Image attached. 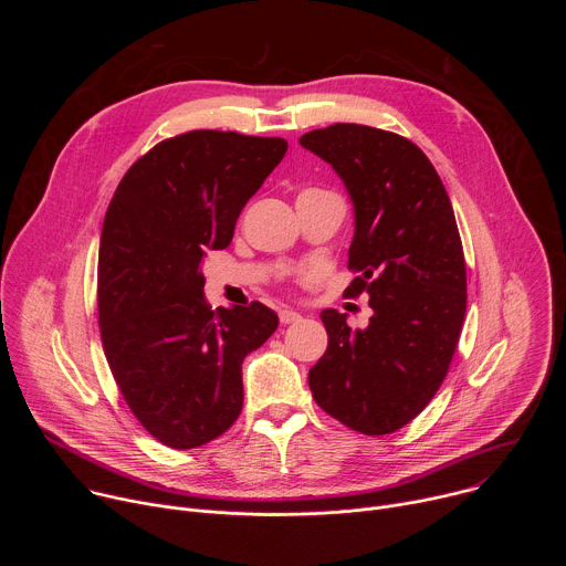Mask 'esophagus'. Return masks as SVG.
<instances>
[{
    "mask_svg": "<svg viewBox=\"0 0 566 566\" xmlns=\"http://www.w3.org/2000/svg\"><path fill=\"white\" fill-rule=\"evenodd\" d=\"M300 319V313L293 311V308H282L280 311V322L282 325H291V322H297Z\"/></svg>",
    "mask_w": 566,
    "mask_h": 566,
    "instance_id": "1",
    "label": "esophagus"
}]
</instances>
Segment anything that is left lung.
Returning <instances> with one entry per match:
<instances>
[{"label": "left lung", "mask_w": 566, "mask_h": 566, "mask_svg": "<svg viewBox=\"0 0 566 566\" xmlns=\"http://www.w3.org/2000/svg\"><path fill=\"white\" fill-rule=\"evenodd\" d=\"M300 145L336 170L356 214L347 295H369L367 329L319 313L329 345L308 369L317 406L378 437L408 426L441 387L465 315V262L450 197L430 158L398 134L336 123Z\"/></svg>", "instance_id": "left-lung-1"}]
</instances>
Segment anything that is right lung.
<instances>
[{
    "instance_id": "right-lung-1",
    "label": "right lung",
    "mask_w": 566,
    "mask_h": 566,
    "mask_svg": "<svg viewBox=\"0 0 566 566\" xmlns=\"http://www.w3.org/2000/svg\"><path fill=\"white\" fill-rule=\"evenodd\" d=\"M284 138L195 129L160 140L125 172L105 214L98 325L114 380L138 423L175 450L223 434L244 406L241 363L277 329L262 302L203 295L206 251L284 158Z\"/></svg>"
}]
</instances>
